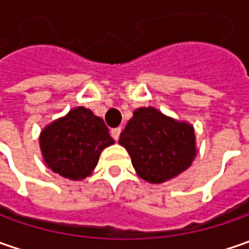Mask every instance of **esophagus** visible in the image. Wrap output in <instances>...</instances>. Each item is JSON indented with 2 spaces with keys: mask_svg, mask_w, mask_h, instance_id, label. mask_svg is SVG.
<instances>
[{
  "mask_svg": "<svg viewBox=\"0 0 249 249\" xmlns=\"http://www.w3.org/2000/svg\"><path fill=\"white\" fill-rule=\"evenodd\" d=\"M120 133H122V129H120V127H115V129L110 130V134H112V137L116 140V141H118V139H119Z\"/></svg>",
  "mask_w": 249,
  "mask_h": 249,
  "instance_id": "obj_1",
  "label": "esophagus"
}]
</instances>
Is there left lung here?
Listing matches in <instances>:
<instances>
[{
    "instance_id": "8db88e82",
    "label": "left lung",
    "mask_w": 249,
    "mask_h": 249,
    "mask_svg": "<svg viewBox=\"0 0 249 249\" xmlns=\"http://www.w3.org/2000/svg\"><path fill=\"white\" fill-rule=\"evenodd\" d=\"M119 144L127 149L137 175L149 183L176 177L196 157L194 129L151 107L134 110Z\"/></svg>"
}]
</instances>
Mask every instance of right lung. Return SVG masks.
Instances as JSON below:
<instances>
[{
  "instance_id": "1",
  "label": "right lung",
  "mask_w": 249,
  "mask_h": 249,
  "mask_svg": "<svg viewBox=\"0 0 249 249\" xmlns=\"http://www.w3.org/2000/svg\"><path fill=\"white\" fill-rule=\"evenodd\" d=\"M113 144L104 120L83 107L53 122L41 131L44 160L55 173L82 180L97 166L101 151Z\"/></svg>"
}]
</instances>
